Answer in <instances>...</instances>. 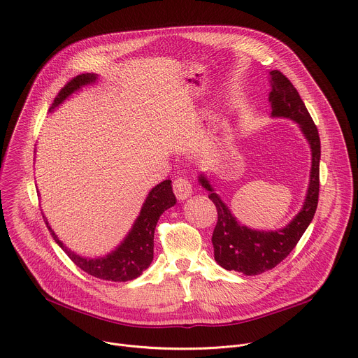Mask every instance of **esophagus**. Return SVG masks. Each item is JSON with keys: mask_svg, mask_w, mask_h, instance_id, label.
<instances>
[{"mask_svg": "<svg viewBox=\"0 0 358 358\" xmlns=\"http://www.w3.org/2000/svg\"><path fill=\"white\" fill-rule=\"evenodd\" d=\"M173 188H174L176 196H177L180 201L187 199V198L191 195V192H192V185H191V182H189L187 178H184V177L176 178L174 182H173Z\"/></svg>", "mask_w": 358, "mask_h": 358, "instance_id": "esophagus-1", "label": "esophagus"}]
</instances>
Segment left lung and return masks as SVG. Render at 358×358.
Masks as SVG:
<instances>
[{
    "label": "left lung",
    "instance_id": "obj_1",
    "mask_svg": "<svg viewBox=\"0 0 358 358\" xmlns=\"http://www.w3.org/2000/svg\"><path fill=\"white\" fill-rule=\"evenodd\" d=\"M269 103L272 117L293 120L312 151V169L308 192L301 210L283 228L276 231H259L242 225L231 213L227 203L214 191L208 178L199 174V184L210 191L208 198L215 203L218 222L213 234L214 258L227 271L242 272L255 276L273 269L293 250L304 231L310 225L319 201V167H320V137L300 94L280 71L269 72Z\"/></svg>",
    "mask_w": 358,
    "mask_h": 358
}]
</instances>
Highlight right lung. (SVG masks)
Wrapping results in <instances>:
<instances>
[{
  "mask_svg": "<svg viewBox=\"0 0 358 358\" xmlns=\"http://www.w3.org/2000/svg\"><path fill=\"white\" fill-rule=\"evenodd\" d=\"M94 73H82L69 80L55 97L49 112H54L59 105L87 85H93L97 80ZM176 195L173 192L171 181L164 180L163 182L152 187L147 194L138 217L136 218L131 229L110 253L99 258H85L71 250L57 236L54 229L49 227L46 217L42 214L46 227L55 239V242L62 248V250L71 258V261L79 266L83 272L103 280L112 282H127L138 278L151 264L155 257V229L159 218L164 211L176 206Z\"/></svg>",
  "mask_w": 358,
  "mask_h": 358,
  "instance_id": "obj_1",
  "label": "right lung"
}]
</instances>
